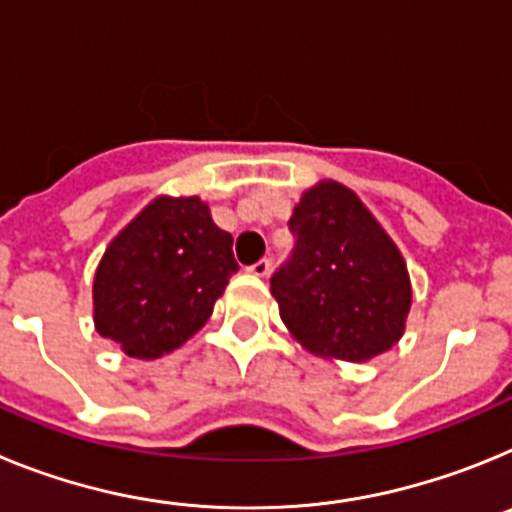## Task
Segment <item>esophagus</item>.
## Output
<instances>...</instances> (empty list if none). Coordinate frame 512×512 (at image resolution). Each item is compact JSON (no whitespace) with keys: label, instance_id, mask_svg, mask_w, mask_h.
Wrapping results in <instances>:
<instances>
[{"label":"esophagus","instance_id":"obj_1","mask_svg":"<svg viewBox=\"0 0 512 512\" xmlns=\"http://www.w3.org/2000/svg\"><path fill=\"white\" fill-rule=\"evenodd\" d=\"M269 269H271V261L269 259H261V261H256V264H253V266H248V271H251L253 277H261V279H264L266 274H269Z\"/></svg>","mask_w":512,"mask_h":512}]
</instances>
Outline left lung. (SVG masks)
<instances>
[{
    "mask_svg": "<svg viewBox=\"0 0 512 512\" xmlns=\"http://www.w3.org/2000/svg\"><path fill=\"white\" fill-rule=\"evenodd\" d=\"M295 251L271 277L289 333L312 354L369 361L405 333L408 266L364 202L338 182L302 194L289 217Z\"/></svg>",
    "mask_w": 512,
    "mask_h": 512,
    "instance_id": "left-lung-1",
    "label": "left lung"
}]
</instances>
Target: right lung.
<instances>
[{"mask_svg":"<svg viewBox=\"0 0 512 512\" xmlns=\"http://www.w3.org/2000/svg\"><path fill=\"white\" fill-rule=\"evenodd\" d=\"M235 271L233 235L200 197H156L99 261L97 333L135 359L171 354L207 323Z\"/></svg>","mask_w":512,"mask_h":512,"instance_id":"add662e5","label":"right lung"}]
</instances>
